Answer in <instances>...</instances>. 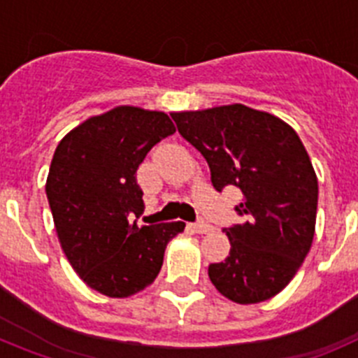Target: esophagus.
Returning <instances> with one entry per match:
<instances>
[{"label": "esophagus", "mask_w": 358, "mask_h": 358, "mask_svg": "<svg viewBox=\"0 0 358 358\" xmlns=\"http://www.w3.org/2000/svg\"><path fill=\"white\" fill-rule=\"evenodd\" d=\"M189 229L194 231V233H199V235H208V233H211V231H213V227L206 222H197V224H192V226H189Z\"/></svg>", "instance_id": "esophagus-1"}]
</instances>
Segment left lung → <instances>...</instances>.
I'll return each mask as SVG.
<instances>
[{
    "instance_id": "obj_1",
    "label": "left lung",
    "mask_w": 358,
    "mask_h": 358,
    "mask_svg": "<svg viewBox=\"0 0 358 358\" xmlns=\"http://www.w3.org/2000/svg\"><path fill=\"white\" fill-rule=\"evenodd\" d=\"M177 131L208 161L211 182L242 192V224L226 227L231 249L211 264L215 289L238 305L285 289L312 248L317 176L289 123L242 103L172 113Z\"/></svg>"
}]
</instances>
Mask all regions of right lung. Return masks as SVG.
<instances>
[{
	"label": "right lung",
	"instance_id": "right-lung-1",
	"mask_svg": "<svg viewBox=\"0 0 358 358\" xmlns=\"http://www.w3.org/2000/svg\"><path fill=\"white\" fill-rule=\"evenodd\" d=\"M161 110L118 106L91 116L57 145L46 195L66 258L85 285L107 297H129L156 280L166 243L185 222L141 226L136 170L152 147L173 134Z\"/></svg>",
	"mask_w": 358,
	"mask_h": 358
}]
</instances>
